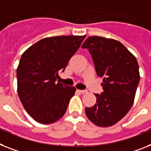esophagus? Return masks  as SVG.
Returning <instances> with one entry per match:
<instances>
[{"label":"esophagus","mask_w":151,"mask_h":151,"mask_svg":"<svg viewBox=\"0 0 151 151\" xmlns=\"http://www.w3.org/2000/svg\"><path fill=\"white\" fill-rule=\"evenodd\" d=\"M77 91H78V93H82V94H85V93H88V91H87V90H80V89H78Z\"/></svg>","instance_id":"esophagus-1"}]
</instances>
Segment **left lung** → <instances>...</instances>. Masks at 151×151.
<instances>
[{
	"instance_id": "left-lung-1",
	"label": "left lung",
	"mask_w": 151,
	"mask_h": 151,
	"mask_svg": "<svg viewBox=\"0 0 151 151\" xmlns=\"http://www.w3.org/2000/svg\"><path fill=\"white\" fill-rule=\"evenodd\" d=\"M82 48L89 49L97 76L103 78V92L95 94L96 103L85 112L95 125L109 127L123 119L134 104L140 82L139 65L135 56L113 38L89 36Z\"/></svg>"
}]
</instances>
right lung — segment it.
<instances>
[{
  "mask_svg": "<svg viewBox=\"0 0 151 151\" xmlns=\"http://www.w3.org/2000/svg\"><path fill=\"white\" fill-rule=\"evenodd\" d=\"M86 35H61L40 40L24 52L17 68V93L35 121L51 124L64 116L76 87L57 82Z\"/></svg>",
  "mask_w": 151,
  "mask_h": 151,
  "instance_id": "1",
  "label": "right lung"
}]
</instances>
